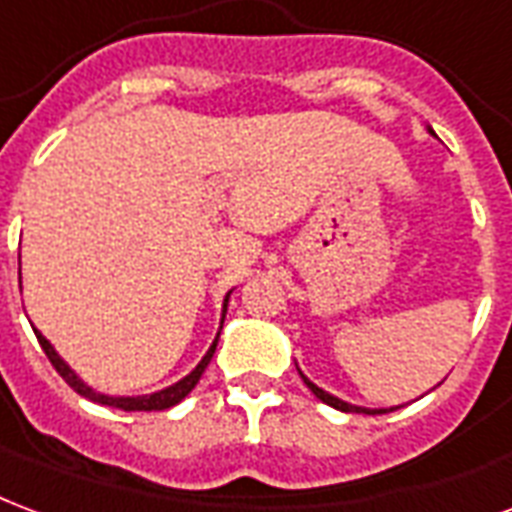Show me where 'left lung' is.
Listing matches in <instances>:
<instances>
[{"mask_svg":"<svg viewBox=\"0 0 512 512\" xmlns=\"http://www.w3.org/2000/svg\"><path fill=\"white\" fill-rule=\"evenodd\" d=\"M301 377H304V374H301ZM304 382H306V388H309V391H312L314 396H317V399L323 401V404H328V407H333V410H342V412H366V415H380V412H388V410H363V407H352V404H347V401L336 399V396H331V393H325L323 388H317V385H314V382L306 380V377H304Z\"/></svg>","mask_w":512,"mask_h":512,"instance_id":"8db88e82","label":"left lung"}]
</instances>
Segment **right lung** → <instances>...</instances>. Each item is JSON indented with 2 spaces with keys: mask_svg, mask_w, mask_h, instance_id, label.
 Segmentation results:
<instances>
[{
  "mask_svg": "<svg viewBox=\"0 0 512 512\" xmlns=\"http://www.w3.org/2000/svg\"><path fill=\"white\" fill-rule=\"evenodd\" d=\"M227 298H230V293H227ZM227 298H225V312H227ZM222 323H225V317H222ZM37 333V342H40V347H43V352L48 355V361H51V366H54L56 372L62 374V380L73 388L75 393H81V396H86L89 401H97V404H105V407H116V410H124V412H151V410H168V407H173V404H179L184 396H187L195 385H198V380L203 377V372H206V366L211 363V358H214V350H217V342H219V333L217 339H214V344H211V350L203 355V361L192 369V372L184 377L181 382H176V385H170V388H165V391L160 393H151V396H138V399H116V396H102V393H94L86 382H81L78 377H75V372L67 366V363L56 355V350L51 347V342L45 339L43 333Z\"/></svg>",
  "mask_w": 512,
  "mask_h": 512,
  "instance_id": "obj_1",
  "label": "right lung"
}]
</instances>
